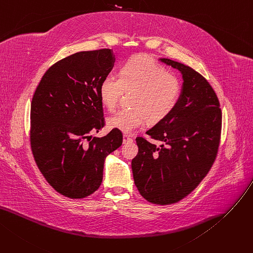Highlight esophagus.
I'll list each match as a JSON object with an SVG mask.
<instances>
[{
    "label": "esophagus",
    "instance_id": "obj_1",
    "mask_svg": "<svg viewBox=\"0 0 253 253\" xmlns=\"http://www.w3.org/2000/svg\"><path fill=\"white\" fill-rule=\"evenodd\" d=\"M129 141H132V137L129 135V134H124V135H123V142L126 143V142H129Z\"/></svg>",
    "mask_w": 253,
    "mask_h": 253
}]
</instances>
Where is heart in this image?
<instances>
[{
    "label": "heart",
    "instance_id": "heart-1",
    "mask_svg": "<svg viewBox=\"0 0 253 253\" xmlns=\"http://www.w3.org/2000/svg\"><path fill=\"white\" fill-rule=\"evenodd\" d=\"M124 90H135L132 97L133 109L121 110L109 119V125L125 133H131L148 120L158 123L169 116L177 105L180 86L177 79L165 67L145 55L132 57L119 70V78L107 75L100 81V102L114 110Z\"/></svg>",
    "mask_w": 253,
    "mask_h": 253
}]
</instances>
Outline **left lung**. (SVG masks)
I'll list each match as a JSON object with an SVG mask.
<instances>
[{
  "label": "left lung",
  "mask_w": 253,
  "mask_h": 253,
  "mask_svg": "<svg viewBox=\"0 0 253 253\" xmlns=\"http://www.w3.org/2000/svg\"><path fill=\"white\" fill-rule=\"evenodd\" d=\"M183 79L172 113L146 131L162 142L137 137L138 154L131 162L133 179L149 203L171 205L192 192L214 162L220 143L222 112L211 84L189 66L160 59Z\"/></svg>",
  "instance_id": "obj_1"
}]
</instances>
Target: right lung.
Masks as SVG:
<instances>
[{"instance_id":"add662e5","label":"right lung","mask_w":253,"mask_h":253,"mask_svg":"<svg viewBox=\"0 0 253 253\" xmlns=\"http://www.w3.org/2000/svg\"><path fill=\"white\" fill-rule=\"evenodd\" d=\"M115 63L110 48L79 52L54 64L32 97L30 143L40 171L56 191L84 198L98 189L106 158L122 132L92 137L105 125L98 87Z\"/></svg>"}]
</instances>
